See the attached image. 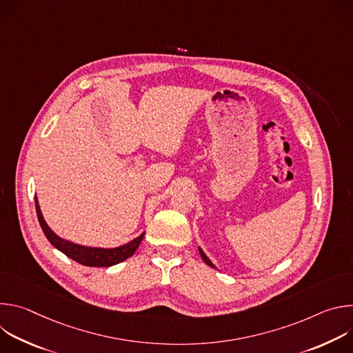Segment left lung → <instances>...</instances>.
I'll return each mask as SVG.
<instances>
[{
    "label": "left lung",
    "mask_w": 353,
    "mask_h": 353,
    "mask_svg": "<svg viewBox=\"0 0 353 353\" xmlns=\"http://www.w3.org/2000/svg\"><path fill=\"white\" fill-rule=\"evenodd\" d=\"M198 250H199V254H201V257H203V260L205 261V264H207V265H210V267H212V268H215V265H214V264L211 263V260H210V259H208V257L205 256V253H204V251H203V250H201V248H198Z\"/></svg>",
    "instance_id": "obj_1"
}]
</instances>
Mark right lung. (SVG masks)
I'll use <instances>...</instances> for the list:
<instances>
[{"label": "right lung", "instance_id": "1", "mask_svg": "<svg viewBox=\"0 0 353 353\" xmlns=\"http://www.w3.org/2000/svg\"><path fill=\"white\" fill-rule=\"evenodd\" d=\"M34 203H36L37 219H39V223H40L41 230L46 234L47 240L52 243L57 250H60L61 253H64L67 257H70L71 260H74L85 267H112V265H116V264L127 260L128 257H131L135 253L138 245L141 244V241L143 239V234H145V232H143L134 240H131L127 244H123L120 247H116V248H99V247L79 245V244H75V243H71L68 240L59 237L52 229H50L41 215L37 198H34Z\"/></svg>", "mask_w": 353, "mask_h": 353}]
</instances>
